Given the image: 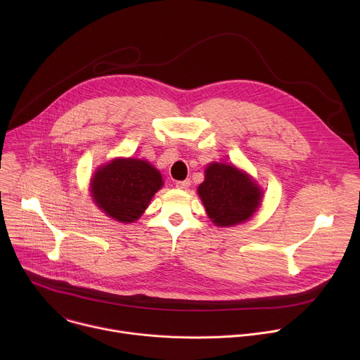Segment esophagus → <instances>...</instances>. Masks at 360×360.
Instances as JSON below:
<instances>
[{
	"instance_id": "1",
	"label": "esophagus",
	"mask_w": 360,
	"mask_h": 360,
	"mask_svg": "<svg viewBox=\"0 0 360 360\" xmlns=\"http://www.w3.org/2000/svg\"><path fill=\"white\" fill-rule=\"evenodd\" d=\"M175 185H176V188H178V189H186V188L191 185V181H189V179H185V181H178Z\"/></svg>"
}]
</instances>
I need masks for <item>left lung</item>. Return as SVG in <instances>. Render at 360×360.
I'll return each mask as SVG.
<instances>
[{"mask_svg": "<svg viewBox=\"0 0 360 360\" xmlns=\"http://www.w3.org/2000/svg\"><path fill=\"white\" fill-rule=\"evenodd\" d=\"M198 193L208 217L218 226H232L249 219L259 208L262 192L245 172L228 164H211Z\"/></svg>", "mask_w": 360, "mask_h": 360, "instance_id": "8db88e82", "label": "left lung"}]
</instances>
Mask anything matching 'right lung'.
I'll list each match as a JSON object with an SVG mask.
<instances>
[{"instance_id": "right-lung-1", "label": "right lung", "mask_w": 360, "mask_h": 360, "mask_svg": "<svg viewBox=\"0 0 360 360\" xmlns=\"http://www.w3.org/2000/svg\"><path fill=\"white\" fill-rule=\"evenodd\" d=\"M162 186L158 169L141 160H114L92 178L91 192L98 207L120 222H134Z\"/></svg>"}]
</instances>
